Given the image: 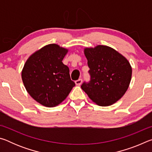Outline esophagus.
Returning <instances> with one entry per match:
<instances>
[{"label": "esophagus", "instance_id": "1", "mask_svg": "<svg viewBox=\"0 0 152 152\" xmlns=\"http://www.w3.org/2000/svg\"><path fill=\"white\" fill-rule=\"evenodd\" d=\"M82 79H81V78L75 81V83L77 86L80 85V84H82Z\"/></svg>", "mask_w": 152, "mask_h": 152}]
</instances>
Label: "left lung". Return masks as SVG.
<instances>
[{"label": "left lung", "mask_w": 152, "mask_h": 152, "mask_svg": "<svg viewBox=\"0 0 152 152\" xmlns=\"http://www.w3.org/2000/svg\"><path fill=\"white\" fill-rule=\"evenodd\" d=\"M91 76L81 88L92 101L100 106H109L121 98L129 85L132 69L125 57L113 48L98 45L86 48Z\"/></svg>", "instance_id": "left-lung-1"}]
</instances>
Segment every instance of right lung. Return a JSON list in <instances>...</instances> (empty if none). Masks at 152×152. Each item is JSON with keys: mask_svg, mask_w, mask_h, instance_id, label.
<instances>
[{"mask_svg": "<svg viewBox=\"0 0 152 152\" xmlns=\"http://www.w3.org/2000/svg\"><path fill=\"white\" fill-rule=\"evenodd\" d=\"M68 50L50 44L29 58L22 71V80L31 96L43 106L53 107L66 99L75 82L62 60Z\"/></svg>", "mask_w": 152, "mask_h": 152, "instance_id": "obj_1", "label": "right lung"}]
</instances>
